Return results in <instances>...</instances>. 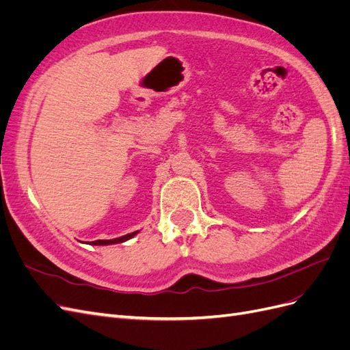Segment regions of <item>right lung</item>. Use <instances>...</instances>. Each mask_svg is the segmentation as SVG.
I'll return each mask as SVG.
<instances>
[{"label": "right lung", "instance_id": "obj_1", "mask_svg": "<svg viewBox=\"0 0 350 350\" xmlns=\"http://www.w3.org/2000/svg\"><path fill=\"white\" fill-rule=\"evenodd\" d=\"M137 234H139V230L133 232V234H126V235L120 237V238H115V239H98V241L90 242V245H111V243H120V242H125V241L131 239V238L135 237Z\"/></svg>", "mask_w": 350, "mask_h": 350}]
</instances>
